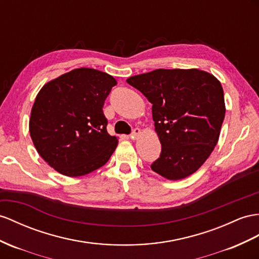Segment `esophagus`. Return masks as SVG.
<instances>
[{
  "label": "esophagus",
  "mask_w": 259,
  "mask_h": 259,
  "mask_svg": "<svg viewBox=\"0 0 259 259\" xmlns=\"http://www.w3.org/2000/svg\"><path fill=\"white\" fill-rule=\"evenodd\" d=\"M140 136H141V130L139 128H136V129H134V131H132V134L130 135V138L132 139V140H136V139H138Z\"/></svg>",
  "instance_id": "esophagus-1"
}]
</instances>
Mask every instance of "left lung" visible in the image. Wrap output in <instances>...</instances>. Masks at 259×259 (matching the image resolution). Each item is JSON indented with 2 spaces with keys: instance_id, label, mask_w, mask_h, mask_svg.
<instances>
[{
  "instance_id": "1",
  "label": "left lung",
  "mask_w": 259,
  "mask_h": 259,
  "mask_svg": "<svg viewBox=\"0 0 259 259\" xmlns=\"http://www.w3.org/2000/svg\"><path fill=\"white\" fill-rule=\"evenodd\" d=\"M127 82L152 104L162 145L152 170L168 181L194 174L207 161L220 136L225 116L220 81L198 69H157L131 76Z\"/></svg>"
}]
</instances>
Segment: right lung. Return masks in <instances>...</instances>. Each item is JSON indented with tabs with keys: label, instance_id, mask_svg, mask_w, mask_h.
I'll list each match as a JSON object with an SVG mask.
<instances>
[{
	"label": "right lung",
	"instance_id": "right-lung-1",
	"mask_svg": "<svg viewBox=\"0 0 259 259\" xmlns=\"http://www.w3.org/2000/svg\"><path fill=\"white\" fill-rule=\"evenodd\" d=\"M116 84L107 73L79 68L39 91L30 111L29 134L38 154L58 173L90 174L115 152L118 138L107 132L103 106Z\"/></svg>",
	"mask_w": 259,
	"mask_h": 259
}]
</instances>
